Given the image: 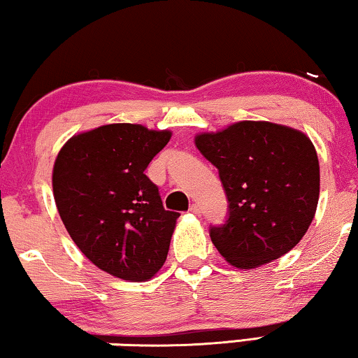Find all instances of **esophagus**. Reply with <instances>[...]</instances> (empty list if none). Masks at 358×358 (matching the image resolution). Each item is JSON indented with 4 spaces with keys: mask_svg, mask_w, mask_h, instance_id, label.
Listing matches in <instances>:
<instances>
[{
    "mask_svg": "<svg viewBox=\"0 0 358 358\" xmlns=\"http://www.w3.org/2000/svg\"><path fill=\"white\" fill-rule=\"evenodd\" d=\"M189 212L194 213V215H199V213H201V207L197 206V204H191V206H189Z\"/></svg>",
    "mask_w": 358,
    "mask_h": 358,
    "instance_id": "34e87169",
    "label": "esophagus"
}]
</instances>
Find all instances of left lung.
Returning <instances> with one entry per match:
<instances>
[{
  "mask_svg": "<svg viewBox=\"0 0 358 358\" xmlns=\"http://www.w3.org/2000/svg\"><path fill=\"white\" fill-rule=\"evenodd\" d=\"M218 169L228 220L210 239L241 270L273 262L296 246L315 217L320 165L306 133L271 122L243 120L194 138Z\"/></svg>",
  "mask_w": 358,
  "mask_h": 358,
  "instance_id": "left-lung-1",
  "label": "left lung"
}]
</instances>
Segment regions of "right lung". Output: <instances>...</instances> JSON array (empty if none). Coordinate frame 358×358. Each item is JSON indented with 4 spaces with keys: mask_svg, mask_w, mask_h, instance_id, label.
<instances>
[{
    "mask_svg": "<svg viewBox=\"0 0 358 358\" xmlns=\"http://www.w3.org/2000/svg\"><path fill=\"white\" fill-rule=\"evenodd\" d=\"M169 130L109 124L73 135L52 167L66 230L90 262L127 281H148L169 254L178 212L165 210L145 170Z\"/></svg>",
    "mask_w": 358,
    "mask_h": 358,
    "instance_id": "1",
    "label": "right lung"
}]
</instances>
